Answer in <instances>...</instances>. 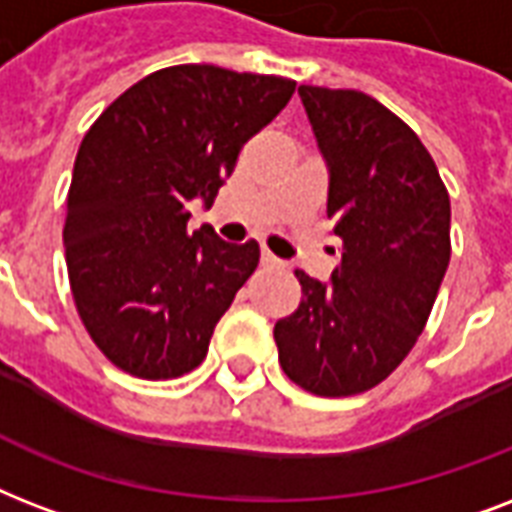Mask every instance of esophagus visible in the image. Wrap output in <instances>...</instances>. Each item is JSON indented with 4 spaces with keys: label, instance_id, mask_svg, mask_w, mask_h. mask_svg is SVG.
<instances>
[{
    "label": "esophagus",
    "instance_id": "1",
    "mask_svg": "<svg viewBox=\"0 0 512 512\" xmlns=\"http://www.w3.org/2000/svg\"><path fill=\"white\" fill-rule=\"evenodd\" d=\"M261 264H267V267H280L283 261L277 259L275 253L269 251V248H261Z\"/></svg>",
    "mask_w": 512,
    "mask_h": 512
}]
</instances>
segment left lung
<instances>
[{
    "mask_svg": "<svg viewBox=\"0 0 512 512\" xmlns=\"http://www.w3.org/2000/svg\"><path fill=\"white\" fill-rule=\"evenodd\" d=\"M331 170L328 219L342 243L331 283L296 269L301 301L275 323L285 376L347 398L403 363L451 259V202L414 130L360 90L299 87Z\"/></svg>",
    "mask_w": 512,
    "mask_h": 512,
    "instance_id": "1",
    "label": "left lung"
}]
</instances>
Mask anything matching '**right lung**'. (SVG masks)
I'll return each instance as SVG.
<instances>
[{
    "instance_id": "obj_1",
    "label": "right lung",
    "mask_w": 512,
    "mask_h": 512,
    "mask_svg": "<svg viewBox=\"0 0 512 512\" xmlns=\"http://www.w3.org/2000/svg\"><path fill=\"white\" fill-rule=\"evenodd\" d=\"M296 82L181 63L106 106L79 144L66 200L71 296L95 347L138 379H176L208 355L213 328L259 264V243L189 229L248 138Z\"/></svg>"
}]
</instances>
